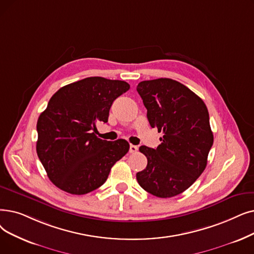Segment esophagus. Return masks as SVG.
Returning a JSON list of instances; mask_svg holds the SVG:
<instances>
[{
    "mask_svg": "<svg viewBox=\"0 0 254 254\" xmlns=\"http://www.w3.org/2000/svg\"><path fill=\"white\" fill-rule=\"evenodd\" d=\"M137 150H138V147L136 145H133V144L129 145V152L130 153H135Z\"/></svg>",
    "mask_w": 254,
    "mask_h": 254,
    "instance_id": "esophagus-1",
    "label": "esophagus"
}]
</instances>
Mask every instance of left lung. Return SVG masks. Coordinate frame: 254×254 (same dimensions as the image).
Wrapping results in <instances>:
<instances>
[{"label": "left lung", "mask_w": 254, "mask_h": 254, "mask_svg": "<svg viewBox=\"0 0 254 254\" xmlns=\"http://www.w3.org/2000/svg\"><path fill=\"white\" fill-rule=\"evenodd\" d=\"M137 91L147 109L150 127L164 134L157 148L140 146L147 166L136 174L137 181L157 197L176 196L206 167L214 142L207 108L188 87L167 78L140 82Z\"/></svg>", "instance_id": "obj_1"}]
</instances>
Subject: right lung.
Wrapping results in <instances>:
<instances>
[{
    "mask_svg": "<svg viewBox=\"0 0 254 254\" xmlns=\"http://www.w3.org/2000/svg\"><path fill=\"white\" fill-rule=\"evenodd\" d=\"M125 81L90 76L55 93L37 120L36 151L51 182L74 195L89 193L107 181L113 165L128 151V142L102 140L96 124L127 92Z\"/></svg>",
    "mask_w": 254,
    "mask_h": 254,
    "instance_id": "1",
    "label": "right lung"
}]
</instances>
